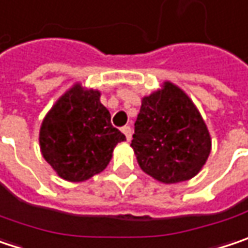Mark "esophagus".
I'll return each instance as SVG.
<instances>
[{"mask_svg": "<svg viewBox=\"0 0 248 248\" xmlns=\"http://www.w3.org/2000/svg\"><path fill=\"white\" fill-rule=\"evenodd\" d=\"M121 131L125 134V138H127V141H131L133 130H131V127H130V125H124V127L121 128Z\"/></svg>", "mask_w": 248, "mask_h": 248, "instance_id": "1", "label": "esophagus"}]
</instances>
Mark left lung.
<instances>
[{
  "label": "left lung",
  "instance_id": "8db88e82",
  "mask_svg": "<svg viewBox=\"0 0 248 248\" xmlns=\"http://www.w3.org/2000/svg\"><path fill=\"white\" fill-rule=\"evenodd\" d=\"M210 145L203 118L181 89L165 83L142 98L131 147L145 173L164 184L187 181L202 169Z\"/></svg>",
  "mask_w": 248,
  "mask_h": 248
}]
</instances>
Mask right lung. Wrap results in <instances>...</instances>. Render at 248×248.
Here are the masks:
<instances>
[{"instance_id": "1", "label": "right lung", "mask_w": 248, "mask_h": 248, "mask_svg": "<svg viewBox=\"0 0 248 248\" xmlns=\"http://www.w3.org/2000/svg\"><path fill=\"white\" fill-rule=\"evenodd\" d=\"M125 135L111 124L108 110L96 90L70 89L45 117L39 144L46 162L70 182L100 173L111 159L114 147Z\"/></svg>"}]
</instances>
